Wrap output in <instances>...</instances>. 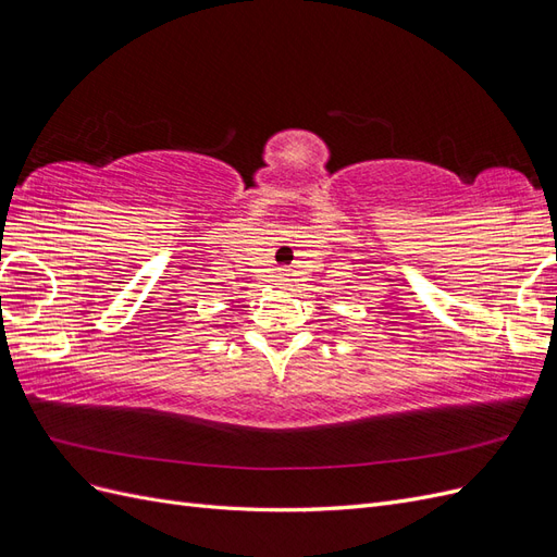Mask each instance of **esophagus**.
Instances as JSON below:
<instances>
[{"instance_id":"1","label":"esophagus","mask_w":557,"mask_h":557,"mask_svg":"<svg viewBox=\"0 0 557 557\" xmlns=\"http://www.w3.org/2000/svg\"><path fill=\"white\" fill-rule=\"evenodd\" d=\"M288 281H290V272H288V269H281V272H278V283L281 285H288Z\"/></svg>"}]
</instances>
